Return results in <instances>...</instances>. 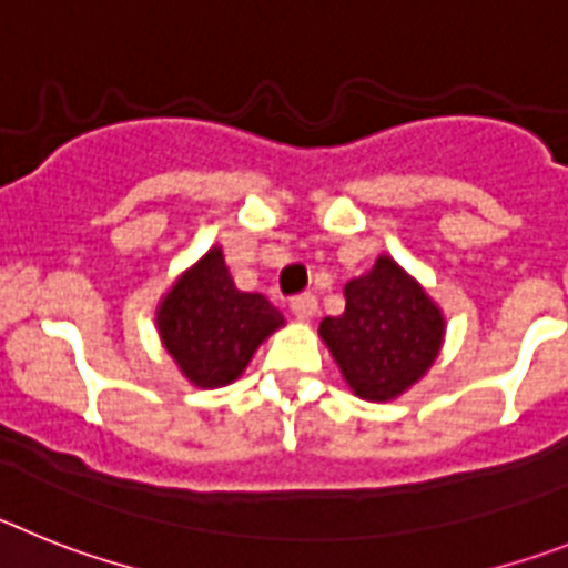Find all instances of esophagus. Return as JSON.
I'll use <instances>...</instances> for the list:
<instances>
[{"mask_svg": "<svg viewBox=\"0 0 568 568\" xmlns=\"http://www.w3.org/2000/svg\"><path fill=\"white\" fill-rule=\"evenodd\" d=\"M291 314L297 320H312L317 314V297L314 294H300L291 300Z\"/></svg>", "mask_w": 568, "mask_h": 568, "instance_id": "obj_1", "label": "esophagus"}]
</instances>
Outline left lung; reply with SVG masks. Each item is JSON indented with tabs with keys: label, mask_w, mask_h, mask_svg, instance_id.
I'll return each instance as SVG.
<instances>
[{
	"label": "left lung",
	"mask_w": 568,
	"mask_h": 568,
	"mask_svg": "<svg viewBox=\"0 0 568 568\" xmlns=\"http://www.w3.org/2000/svg\"><path fill=\"white\" fill-rule=\"evenodd\" d=\"M345 312L320 323L345 386L368 403H392L440 357L446 317L417 280L388 254L343 288Z\"/></svg>",
	"instance_id": "left-lung-1"
}]
</instances>
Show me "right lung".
I'll use <instances>...</instances> for the list:
<instances>
[{
	"mask_svg": "<svg viewBox=\"0 0 568 568\" xmlns=\"http://www.w3.org/2000/svg\"><path fill=\"white\" fill-rule=\"evenodd\" d=\"M283 325V314L263 294L236 288L220 245L182 271L156 305L162 348L196 388L234 383Z\"/></svg>",
	"mask_w": 568,
	"mask_h": 568,
	"instance_id": "1",
	"label": "right lung"
}]
</instances>
